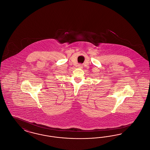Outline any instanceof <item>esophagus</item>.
Instances as JSON below:
<instances>
[{
	"label": "esophagus",
	"instance_id": "esophagus-1",
	"mask_svg": "<svg viewBox=\"0 0 150 150\" xmlns=\"http://www.w3.org/2000/svg\"><path fill=\"white\" fill-rule=\"evenodd\" d=\"M78 67H81L83 66H82V65L81 64H79V65H78Z\"/></svg>",
	"mask_w": 150,
	"mask_h": 150
}]
</instances>
